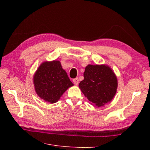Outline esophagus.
<instances>
[{
  "label": "esophagus",
  "instance_id": "34e87169",
  "mask_svg": "<svg viewBox=\"0 0 150 150\" xmlns=\"http://www.w3.org/2000/svg\"><path fill=\"white\" fill-rule=\"evenodd\" d=\"M72 81H73V83L75 85H78V83H79V79L78 78H75L73 80H72Z\"/></svg>",
  "mask_w": 150,
  "mask_h": 150
}]
</instances>
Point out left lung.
Masks as SVG:
<instances>
[{
    "label": "left lung",
    "mask_w": 150,
    "mask_h": 150,
    "mask_svg": "<svg viewBox=\"0 0 150 150\" xmlns=\"http://www.w3.org/2000/svg\"><path fill=\"white\" fill-rule=\"evenodd\" d=\"M79 88L91 104L98 108L110 103L117 88V77L106 64H88L85 67L84 79Z\"/></svg>",
    "instance_id": "8db88e82"
}]
</instances>
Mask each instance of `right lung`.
I'll use <instances>...</instances> for the list:
<instances>
[{
  "mask_svg": "<svg viewBox=\"0 0 150 150\" xmlns=\"http://www.w3.org/2000/svg\"><path fill=\"white\" fill-rule=\"evenodd\" d=\"M36 94L51 104L59 101L66 91L74 86L59 61H46L41 63L33 76Z\"/></svg>",
  "mask_w": 150,
  "mask_h": 150,
  "instance_id": "add662e5",
  "label": "right lung"
}]
</instances>
